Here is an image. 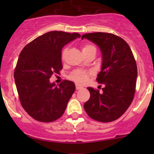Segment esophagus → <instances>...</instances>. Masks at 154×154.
<instances>
[{
    "label": "esophagus",
    "instance_id": "1",
    "mask_svg": "<svg viewBox=\"0 0 154 154\" xmlns=\"http://www.w3.org/2000/svg\"><path fill=\"white\" fill-rule=\"evenodd\" d=\"M82 88H83V87H82V86H78V85H77V86H76V89H77V90H80V89H81Z\"/></svg>",
    "mask_w": 154,
    "mask_h": 154
}]
</instances>
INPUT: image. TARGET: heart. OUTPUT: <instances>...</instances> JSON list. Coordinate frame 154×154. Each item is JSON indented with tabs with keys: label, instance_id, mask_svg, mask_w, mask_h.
I'll list each match as a JSON object with an SVG mask.
<instances>
[{
	"label": "heart",
	"instance_id": "heart-1",
	"mask_svg": "<svg viewBox=\"0 0 154 154\" xmlns=\"http://www.w3.org/2000/svg\"><path fill=\"white\" fill-rule=\"evenodd\" d=\"M90 50H95L96 51V48L94 47V45H90V44H86L85 45L83 46L82 48V51L83 52H86V51H90ZM66 49L63 50V52H62V59H64L65 58V56H66ZM71 79L73 80L74 81H75L76 83H80V84H82V83H84L86 81L88 77V74L86 71H74L71 73Z\"/></svg>",
	"mask_w": 154,
	"mask_h": 154
}]
</instances>
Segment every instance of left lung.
I'll use <instances>...</instances> for the list:
<instances>
[{
  "instance_id": "1",
  "label": "left lung",
  "mask_w": 154,
  "mask_h": 154,
  "mask_svg": "<svg viewBox=\"0 0 154 154\" xmlns=\"http://www.w3.org/2000/svg\"><path fill=\"white\" fill-rule=\"evenodd\" d=\"M98 46L101 52V69L97 81L104 87L101 93L91 87L90 98L84 103L91 119L110 122L120 118L134 97L137 66L130 46L121 37L108 32H92L82 35Z\"/></svg>"
}]
</instances>
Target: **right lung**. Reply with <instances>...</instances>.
<instances>
[{
  "mask_svg": "<svg viewBox=\"0 0 154 154\" xmlns=\"http://www.w3.org/2000/svg\"><path fill=\"white\" fill-rule=\"evenodd\" d=\"M77 38H80L77 32L51 31L27 44L18 57L14 78L20 102L38 122L60 119L75 91L72 81L64 80L56 86L49 79L63 68V48Z\"/></svg>",
  "mask_w": 154,
  "mask_h": 154,
  "instance_id": "1",
  "label": "right lung"
}]
</instances>
